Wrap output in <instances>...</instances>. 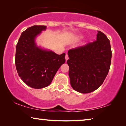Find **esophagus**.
<instances>
[{"label":"esophagus","mask_w":126,"mask_h":126,"mask_svg":"<svg viewBox=\"0 0 126 126\" xmlns=\"http://www.w3.org/2000/svg\"><path fill=\"white\" fill-rule=\"evenodd\" d=\"M68 59H69V57H68V55L67 54L65 55V61H66V62L67 61Z\"/></svg>","instance_id":"obj_1"}]
</instances>
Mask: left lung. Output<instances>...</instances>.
I'll return each mask as SVG.
<instances>
[{
    "instance_id": "obj_1",
    "label": "left lung",
    "mask_w": 126,
    "mask_h": 126,
    "mask_svg": "<svg viewBox=\"0 0 126 126\" xmlns=\"http://www.w3.org/2000/svg\"><path fill=\"white\" fill-rule=\"evenodd\" d=\"M68 54L72 88L82 93L98 88L107 76L111 63V47L107 36L98 31L96 40L71 49Z\"/></svg>"
}]
</instances>
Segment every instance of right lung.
<instances>
[{"mask_svg":"<svg viewBox=\"0 0 126 126\" xmlns=\"http://www.w3.org/2000/svg\"><path fill=\"white\" fill-rule=\"evenodd\" d=\"M45 25H34L22 32L16 46V69L23 82L32 88L40 89L49 85L59 68L65 62L64 53L58 55L43 49L35 39Z\"/></svg>","mask_w":126,"mask_h":126,"instance_id":"obj_1","label":"right lung"}]
</instances>
